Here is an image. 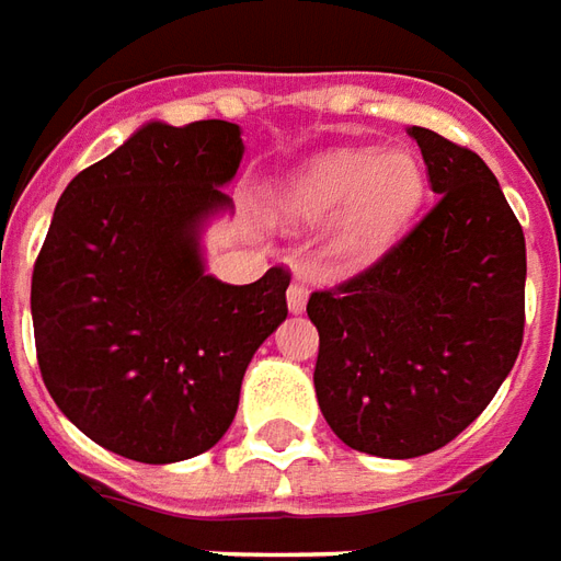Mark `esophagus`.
I'll return each instance as SVG.
<instances>
[{
  "label": "esophagus",
  "instance_id": "obj_1",
  "mask_svg": "<svg viewBox=\"0 0 561 561\" xmlns=\"http://www.w3.org/2000/svg\"><path fill=\"white\" fill-rule=\"evenodd\" d=\"M305 305H308V287L301 284V280H293L287 289V308L289 313H301L305 311Z\"/></svg>",
  "mask_w": 561,
  "mask_h": 561
}]
</instances>
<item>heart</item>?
Wrapping results in <instances>:
<instances>
[{
  "mask_svg": "<svg viewBox=\"0 0 561 561\" xmlns=\"http://www.w3.org/2000/svg\"><path fill=\"white\" fill-rule=\"evenodd\" d=\"M423 165L411 150H332L284 174L268 193V217L284 226L323 224L325 253L363 268L387 253L423 198Z\"/></svg>",
  "mask_w": 561,
  "mask_h": 561,
  "instance_id": "heart-1",
  "label": "heart"
}]
</instances>
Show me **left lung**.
Wrapping results in <instances>:
<instances>
[{
    "instance_id": "obj_1",
    "label": "left lung",
    "mask_w": 561,
    "mask_h": 561,
    "mask_svg": "<svg viewBox=\"0 0 561 561\" xmlns=\"http://www.w3.org/2000/svg\"><path fill=\"white\" fill-rule=\"evenodd\" d=\"M435 208L368 272L313 293V389L347 447L414 459L468 428L511 375L526 323V238L490 165L408 126Z\"/></svg>"
}]
</instances>
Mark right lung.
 I'll list each match as a JSON object with an SVG mask.
<instances>
[{
	"label": "right lung",
	"instance_id": "add662e5",
	"mask_svg": "<svg viewBox=\"0 0 561 561\" xmlns=\"http://www.w3.org/2000/svg\"><path fill=\"white\" fill-rule=\"evenodd\" d=\"M241 126H138L71 178L33 272L38 368L99 447L147 465L210 450L253 353L287 320L289 274H208L205 229L232 214Z\"/></svg>",
	"mask_w": 561,
	"mask_h": 561
}]
</instances>
